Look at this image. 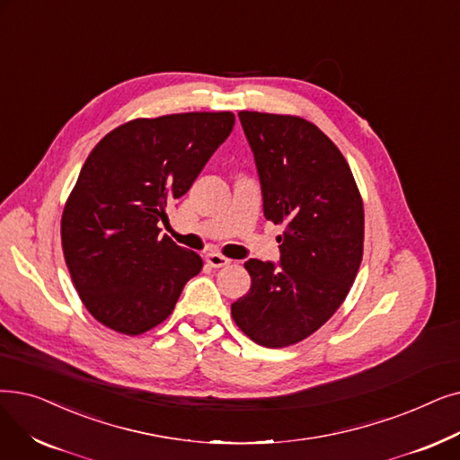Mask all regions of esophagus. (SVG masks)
<instances>
[{
  "label": "esophagus",
  "mask_w": 460,
  "mask_h": 460,
  "mask_svg": "<svg viewBox=\"0 0 460 460\" xmlns=\"http://www.w3.org/2000/svg\"><path fill=\"white\" fill-rule=\"evenodd\" d=\"M207 263L212 267V269H222V267H227L231 263V259L219 255V253H207Z\"/></svg>",
  "instance_id": "obj_1"
}]
</instances>
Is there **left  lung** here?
<instances>
[{
	"instance_id": "obj_1",
	"label": "left lung",
	"mask_w": 460,
	"mask_h": 460,
	"mask_svg": "<svg viewBox=\"0 0 460 460\" xmlns=\"http://www.w3.org/2000/svg\"><path fill=\"white\" fill-rule=\"evenodd\" d=\"M263 190L265 217L284 226L279 267L250 259V291L231 305L265 348L305 341L341 308L363 261L365 208L342 152L308 119L238 112Z\"/></svg>"
}]
</instances>
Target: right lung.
Returning a JSON list of instances; mask_svg holds the SVG:
<instances>
[{
    "mask_svg": "<svg viewBox=\"0 0 460 460\" xmlns=\"http://www.w3.org/2000/svg\"><path fill=\"white\" fill-rule=\"evenodd\" d=\"M234 126L233 112L135 118L86 157L62 214L73 286L99 323L143 334L171 315L203 259L157 224L191 188Z\"/></svg>",
    "mask_w": 460,
    "mask_h": 460,
    "instance_id": "obj_1",
    "label": "right lung"
}]
</instances>
